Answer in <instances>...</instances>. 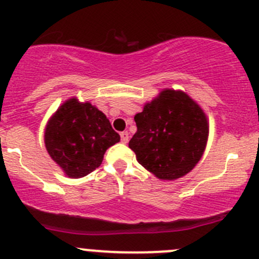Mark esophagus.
Listing matches in <instances>:
<instances>
[{"label":"esophagus","mask_w":259,"mask_h":259,"mask_svg":"<svg viewBox=\"0 0 259 259\" xmlns=\"http://www.w3.org/2000/svg\"><path fill=\"white\" fill-rule=\"evenodd\" d=\"M120 138H121V143H124V144H126L129 142V134H127V132H122L120 134Z\"/></svg>","instance_id":"esophagus-1"}]
</instances>
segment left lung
Wrapping results in <instances>:
<instances>
[{"mask_svg": "<svg viewBox=\"0 0 259 259\" xmlns=\"http://www.w3.org/2000/svg\"><path fill=\"white\" fill-rule=\"evenodd\" d=\"M134 120L138 130L129 148L156 178H182L203 156L209 135L207 115L184 91L164 89Z\"/></svg>", "mask_w": 259, "mask_h": 259, "instance_id": "left-lung-1", "label": "left lung"}]
</instances>
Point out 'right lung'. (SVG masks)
Wrapping results in <instances>:
<instances>
[{"instance_id": "1", "label": "right lung", "mask_w": 259, "mask_h": 259, "mask_svg": "<svg viewBox=\"0 0 259 259\" xmlns=\"http://www.w3.org/2000/svg\"><path fill=\"white\" fill-rule=\"evenodd\" d=\"M45 146L69 178H82L103 163L104 154L120 142L103 111L76 98L65 101L49 119Z\"/></svg>"}]
</instances>
